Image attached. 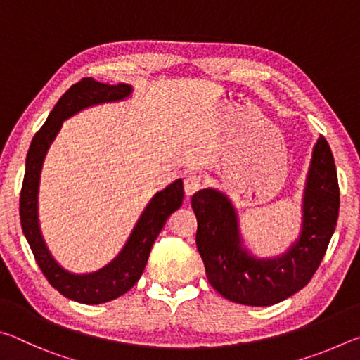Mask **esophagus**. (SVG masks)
I'll return each instance as SVG.
<instances>
[{"label":"esophagus","mask_w":360,"mask_h":360,"mask_svg":"<svg viewBox=\"0 0 360 360\" xmlns=\"http://www.w3.org/2000/svg\"><path fill=\"white\" fill-rule=\"evenodd\" d=\"M202 176L195 174V173H187L184 176V192L187 197H191L195 192L202 187Z\"/></svg>","instance_id":"obj_1"}]
</instances>
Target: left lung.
<instances>
[{"label": "left lung", "mask_w": 360, "mask_h": 360, "mask_svg": "<svg viewBox=\"0 0 360 360\" xmlns=\"http://www.w3.org/2000/svg\"><path fill=\"white\" fill-rule=\"evenodd\" d=\"M197 248L206 276L230 302L270 307L303 289L327 251L340 210V188L330 146L319 136L303 197L302 233L288 252L257 259L243 248L238 217L230 200L214 188L192 197Z\"/></svg>", "instance_id": "left-lung-1"}]
</instances>
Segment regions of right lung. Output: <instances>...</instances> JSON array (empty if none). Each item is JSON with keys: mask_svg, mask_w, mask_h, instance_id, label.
Returning a JSON list of instances; mask_svg holds the SVG:
<instances>
[{"mask_svg": "<svg viewBox=\"0 0 360 360\" xmlns=\"http://www.w3.org/2000/svg\"><path fill=\"white\" fill-rule=\"evenodd\" d=\"M130 94L131 87L127 84L109 85L95 81L94 77L81 79L77 84L71 85L53 106L46 124L34 135L27 154L25 178H23L20 192V224L23 235L32 248L36 264L39 265L52 288H56L66 298L79 303L98 304L111 302L130 290L141 278L144 266L148 264L150 248L167 219L179 208L184 198L181 179H176L173 184L157 192L146 206L141 217L138 219L120 254L98 271L85 273V275L71 273L58 265L49 252L42 240L38 221L39 176L47 149L51 148L57 133L62 129L65 119L71 117L84 108L124 100Z\"/></svg>", "mask_w": 360, "mask_h": 360, "instance_id": "1", "label": "right lung"}]
</instances>
